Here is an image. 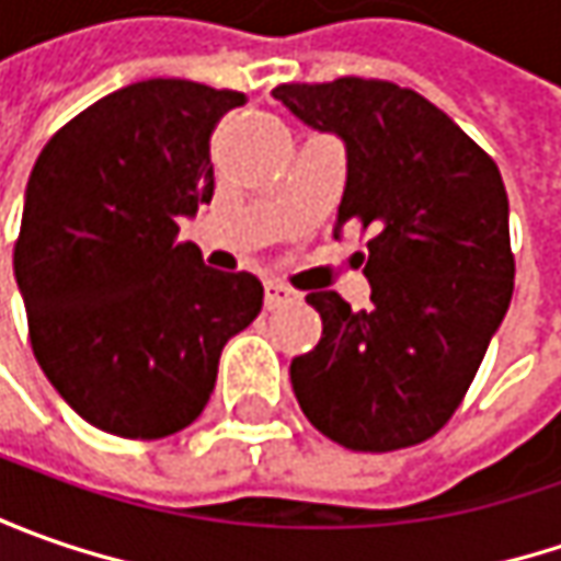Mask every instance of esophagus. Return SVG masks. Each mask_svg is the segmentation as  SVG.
<instances>
[{"label": "esophagus", "mask_w": 561, "mask_h": 561, "mask_svg": "<svg viewBox=\"0 0 561 561\" xmlns=\"http://www.w3.org/2000/svg\"><path fill=\"white\" fill-rule=\"evenodd\" d=\"M296 299V293L290 287H284V284H277V280H268L265 284V309H280V306H287Z\"/></svg>", "instance_id": "obj_1"}]
</instances>
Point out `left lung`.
Here are the masks:
<instances>
[{"instance_id": "obj_1", "label": "left lung", "mask_w": 561, "mask_h": 561, "mask_svg": "<svg viewBox=\"0 0 561 561\" xmlns=\"http://www.w3.org/2000/svg\"><path fill=\"white\" fill-rule=\"evenodd\" d=\"M306 127L346 149L334 237L371 230V309L309 293L321 340L290 365L314 427L356 453H390L459 409L512 302L508 196L500 168L415 90L340 77L274 90Z\"/></svg>"}]
</instances>
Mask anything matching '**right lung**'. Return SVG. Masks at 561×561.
Segmentation results:
<instances>
[{
	"label": "right lung",
	"mask_w": 561,
	"mask_h": 561,
	"mask_svg": "<svg viewBox=\"0 0 561 561\" xmlns=\"http://www.w3.org/2000/svg\"><path fill=\"white\" fill-rule=\"evenodd\" d=\"M243 102L140 80L80 112L33 164L14 243L33 356L105 434L159 440L193 424L225 343L262 312L255 274L208 268L181 240L215 193L211 130Z\"/></svg>",
	"instance_id": "right-lung-1"
}]
</instances>
